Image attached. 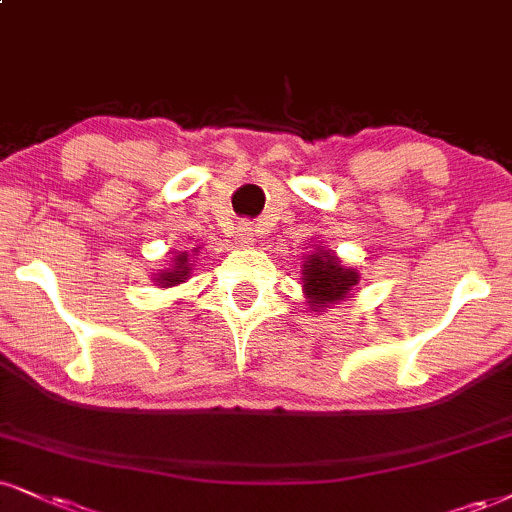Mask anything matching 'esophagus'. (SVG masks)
Instances as JSON below:
<instances>
[{"label":"esophagus","instance_id":"34e87169","mask_svg":"<svg viewBox=\"0 0 512 512\" xmlns=\"http://www.w3.org/2000/svg\"><path fill=\"white\" fill-rule=\"evenodd\" d=\"M237 239H239V242H242L244 246L251 244V242H254V230H251L249 225H242V227H239V230H237Z\"/></svg>","mask_w":512,"mask_h":512}]
</instances>
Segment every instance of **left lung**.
I'll return each mask as SVG.
<instances>
[{"mask_svg":"<svg viewBox=\"0 0 512 512\" xmlns=\"http://www.w3.org/2000/svg\"><path fill=\"white\" fill-rule=\"evenodd\" d=\"M304 289L311 301L308 304L323 308L334 301L344 299L353 285H358V273L351 268H344L337 258L330 256V251H315L308 256L304 266Z\"/></svg>","mask_w":512,"mask_h":512,"instance_id":"obj_1","label":"left lung"}]
</instances>
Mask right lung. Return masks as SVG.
Segmentation results:
<instances>
[{
    "mask_svg": "<svg viewBox=\"0 0 512 512\" xmlns=\"http://www.w3.org/2000/svg\"><path fill=\"white\" fill-rule=\"evenodd\" d=\"M187 254H180L178 258H175V263H173V268L170 270H166V273H161L159 275V282L163 287H168V285H180V282H185V277H187V273H189V268H187Z\"/></svg>",
    "mask_w": 512,
    "mask_h": 512,
    "instance_id": "obj_1",
    "label": "right lung"
}]
</instances>
